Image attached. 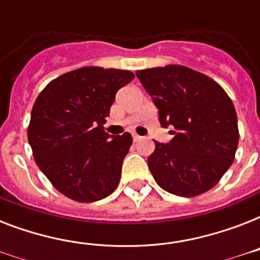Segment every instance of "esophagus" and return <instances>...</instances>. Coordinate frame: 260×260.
<instances>
[{
	"label": "esophagus",
	"instance_id": "34e87169",
	"mask_svg": "<svg viewBox=\"0 0 260 260\" xmlns=\"http://www.w3.org/2000/svg\"><path fill=\"white\" fill-rule=\"evenodd\" d=\"M139 140H142V136H139V135H134V142H139Z\"/></svg>",
	"mask_w": 260,
	"mask_h": 260
}]
</instances>
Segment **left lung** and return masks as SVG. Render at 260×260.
Listing matches in <instances>:
<instances>
[{"mask_svg": "<svg viewBox=\"0 0 260 260\" xmlns=\"http://www.w3.org/2000/svg\"><path fill=\"white\" fill-rule=\"evenodd\" d=\"M159 110L173 125L169 144L155 142L148 167L163 190L196 197L210 190L234 162L239 144L235 106L216 81L181 64L136 71Z\"/></svg>", "mask_w": 260, "mask_h": 260, "instance_id": "left-lung-1", "label": "left lung"}]
</instances>
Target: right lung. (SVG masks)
Instances as JSON below:
<instances>
[{"mask_svg":"<svg viewBox=\"0 0 260 260\" xmlns=\"http://www.w3.org/2000/svg\"><path fill=\"white\" fill-rule=\"evenodd\" d=\"M132 71L90 66L60 75L39 94L28 125L35 162L55 189L78 202L108 197L117 187L132 136H109L105 118Z\"/></svg>","mask_w":260,"mask_h":260,"instance_id":"right-lung-1","label":"right lung"}]
</instances>
